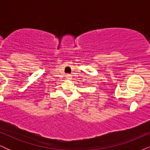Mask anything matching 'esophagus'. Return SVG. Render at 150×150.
<instances>
[{
  "instance_id": "obj_1",
  "label": "esophagus",
  "mask_w": 150,
  "mask_h": 150,
  "mask_svg": "<svg viewBox=\"0 0 150 150\" xmlns=\"http://www.w3.org/2000/svg\"><path fill=\"white\" fill-rule=\"evenodd\" d=\"M71 75H69V74H67L66 76H65V78L66 79H71Z\"/></svg>"
}]
</instances>
